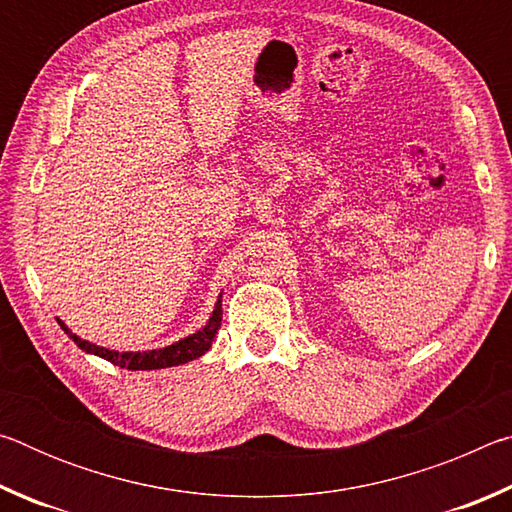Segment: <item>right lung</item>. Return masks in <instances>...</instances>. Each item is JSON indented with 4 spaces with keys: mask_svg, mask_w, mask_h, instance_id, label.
Masks as SVG:
<instances>
[{
    "mask_svg": "<svg viewBox=\"0 0 512 512\" xmlns=\"http://www.w3.org/2000/svg\"><path fill=\"white\" fill-rule=\"evenodd\" d=\"M221 318H223V309H221V296H219L210 320H207V323L201 329H198L196 334H189V336H185V339L167 345V348L144 350V352H117V350L101 348V345L83 341L81 336L72 334V329H69L60 318H56V320H58L60 329H65V334L76 345H79L83 352L97 354V357L115 363V366L126 368V370H158V368L180 366V363H187V361H194L198 357H203V354L212 348L214 336L221 327Z\"/></svg>",
    "mask_w": 512,
    "mask_h": 512,
    "instance_id": "add662e5",
    "label": "right lung"
}]
</instances>
